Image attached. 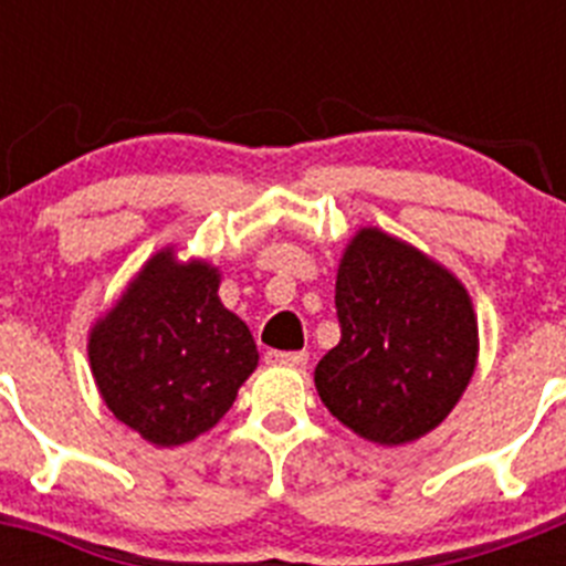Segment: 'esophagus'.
<instances>
[{"instance_id": "obj_1", "label": "esophagus", "mask_w": 566, "mask_h": 566, "mask_svg": "<svg viewBox=\"0 0 566 566\" xmlns=\"http://www.w3.org/2000/svg\"><path fill=\"white\" fill-rule=\"evenodd\" d=\"M269 365H286V368H303L308 363L306 352H269L266 354Z\"/></svg>"}]
</instances>
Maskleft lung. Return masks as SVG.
I'll return each mask as SVG.
<instances>
[{
  "label": "left lung",
  "mask_w": 566,
  "mask_h": 566,
  "mask_svg": "<svg viewBox=\"0 0 566 566\" xmlns=\"http://www.w3.org/2000/svg\"><path fill=\"white\" fill-rule=\"evenodd\" d=\"M334 303L343 337L314 368L332 417L385 448L442 424L479 359L462 280L411 243L363 227L339 258Z\"/></svg>",
  "instance_id": "8db88e82"
}]
</instances>
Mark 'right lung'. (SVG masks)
Instances as JSON below:
<instances>
[{"mask_svg": "<svg viewBox=\"0 0 566 566\" xmlns=\"http://www.w3.org/2000/svg\"><path fill=\"white\" fill-rule=\"evenodd\" d=\"M218 289L221 269L164 247L90 326V371L104 405L158 448L212 431L258 368L252 332Z\"/></svg>", "mask_w": 566, "mask_h": 566, "instance_id": "obj_1", "label": "right lung"}]
</instances>
